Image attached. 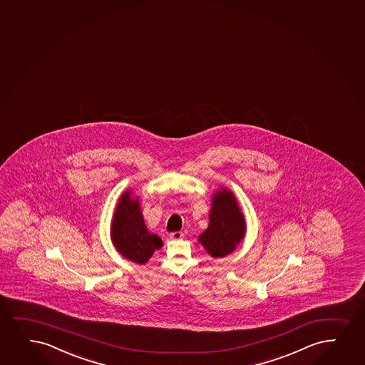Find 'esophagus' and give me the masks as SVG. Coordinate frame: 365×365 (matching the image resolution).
I'll return each mask as SVG.
<instances>
[{
  "mask_svg": "<svg viewBox=\"0 0 365 365\" xmlns=\"http://www.w3.org/2000/svg\"><path fill=\"white\" fill-rule=\"evenodd\" d=\"M185 237V235L182 234V232H180V231H176V232H171L170 234V239L171 240H182Z\"/></svg>",
  "mask_w": 365,
  "mask_h": 365,
  "instance_id": "esophagus-1",
  "label": "esophagus"
}]
</instances>
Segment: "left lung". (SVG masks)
Wrapping results in <instances>:
<instances>
[{
  "label": "left lung",
  "instance_id": "obj_1",
  "mask_svg": "<svg viewBox=\"0 0 365 365\" xmlns=\"http://www.w3.org/2000/svg\"><path fill=\"white\" fill-rule=\"evenodd\" d=\"M209 225L198 236L209 256L222 258L234 252L246 235V220L235 194L220 187L212 195Z\"/></svg>",
  "mask_w": 365,
  "mask_h": 365
}]
</instances>
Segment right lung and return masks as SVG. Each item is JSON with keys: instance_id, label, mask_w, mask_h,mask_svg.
<instances>
[{"instance_id": "1", "label": "right lung", "mask_w": 365, "mask_h": 365, "mask_svg": "<svg viewBox=\"0 0 365 365\" xmlns=\"http://www.w3.org/2000/svg\"><path fill=\"white\" fill-rule=\"evenodd\" d=\"M110 240L118 252L138 264L148 263L153 252L163 246V240L145 225L140 198L131 189H126L118 199L110 222Z\"/></svg>"}]
</instances>
